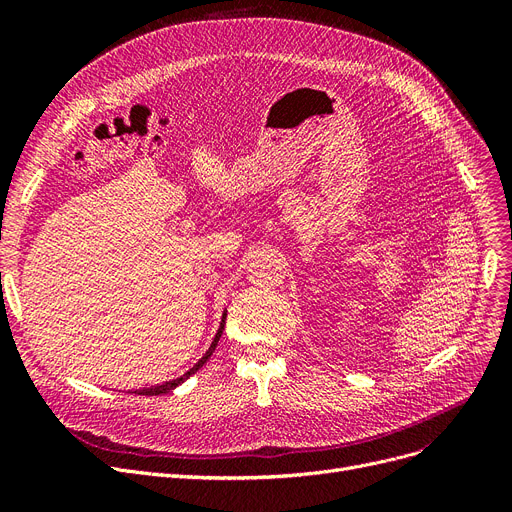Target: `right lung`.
<instances>
[{
  "mask_svg": "<svg viewBox=\"0 0 512 512\" xmlns=\"http://www.w3.org/2000/svg\"><path fill=\"white\" fill-rule=\"evenodd\" d=\"M224 324H226V313H224V317H222V324H220V330H218V334H215V338H213V342H211V346L207 348V353L199 359V363L197 365H193V369H188L184 375H180V378H176V380H172V382H166V384H159V386H151V388H143V390H134V394H143V396H159V394H168L170 390H174L176 386H180L184 380H188L191 378L193 373H197L205 363H207V359L211 357V353L215 351V346H218V342H220V336H222V332H224Z\"/></svg>",
  "mask_w": 512,
  "mask_h": 512,
  "instance_id": "add662e5",
  "label": "right lung"
}]
</instances>
